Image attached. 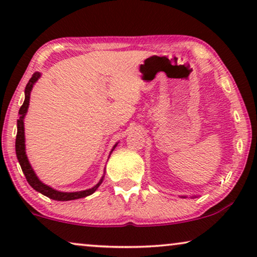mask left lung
<instances>
[{"mask_svg": "<svg viewBox=\"0 0 257 257\" xmlns=\"http://www.w3.org/2000/svg\"><path fill=\"white\" fill-rule=\"evenodd\" d=\"M198 196H199V195H192L191 198L194 199V198H198ZM180 198H184V199H185V198H187V195H180Z\"/></svg>", "mask_w": 257, "mask_h": 257, "instance_id": "obj_1", "label": "left lung"}]
</instances>
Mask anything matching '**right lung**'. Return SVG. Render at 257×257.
Instances as JSON below:
<instances>
[{
  "label": "right lung",
  "mask_w": 257,
  "mask_h": 257,
  "mask_svg": "<svg viewBox=\"0 0 257 257\" xmlns=\"http://www.w3.org/2000/svg\"><path fill=\"white\" fill-rule=\"evenodd\" d=\"M40 77H41V72H37V71L35 72L33 77L29 79V83L27 84L26 90H24V101L19 111L20 119H17V135H16V143H15L17 160H19L21 168H22L23 173L26 175L27 181L29 182V185L35 189V191L41 193V194L48 196V198H50L52 200H57V201H70V200L85 198V196L93 194V193L98 189V187L101 185V182H103L104 177H105V171H104L103 177L100 178V180L98 181V184L94 185L93 187H91L89 189H84V191H79V192H61V191H57V189L52 188L51 186L44 184L43 181L40 180V178H38L37 174L35 173L34 168L31 167V164L29 163V159H28L27 157L26 136H24V117H26L28 108H29L31 90H33L35 83L40 79ZM117 145L118 143H115L113 147H112L110 156L111 153L113 152V150L115 149V146ZM110 156H108V158H110Z\"/></svg>",
  "instance_id": "add662e5"
}]
</instances>
